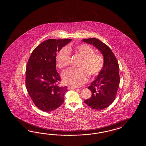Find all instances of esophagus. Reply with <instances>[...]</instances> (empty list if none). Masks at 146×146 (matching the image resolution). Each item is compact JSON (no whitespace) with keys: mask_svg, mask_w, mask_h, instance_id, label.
<instances>
[{"mask_svg":"<svg viewBox=\"0 0 146 146\" xmlns=\"http://www.w3.org/2000/svg\"><path fill=\"white\" fill-rule=\"evenodd\" d=\"M68 89H74H74H76V88H75V87H68Z\"/></svg>","mask_w":146,"mask_h":146,"instance_id":"obj_1","label":"esophagus"}]
</instances>
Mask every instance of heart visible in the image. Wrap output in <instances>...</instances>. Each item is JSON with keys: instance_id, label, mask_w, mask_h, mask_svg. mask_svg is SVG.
Instances as JSON below:
<instances>
[{"instance_id": "obj_1", "label": "heart", "mask_w": 146, "mask_h": 146, "mask_svg": "<svg viewBox=\"0 0 146 146\" xmlns=\"http://www.w3.org/2000/svg\"><path fill=\"white\" fill-rule=\"evenodd\" d=\"M80 56L82 59L78 69H69L62 74L64 84L74 87H80L87 80L88 74L90 77H96L102 70L104 59L102 55L95 51L88 44H79L74 46L62 47L56 54V64L59 69H63L69 65L70 54L69 52Z\"/></svg>"}]
</instances>
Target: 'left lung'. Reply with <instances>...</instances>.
<instances>
[{"mask_svg": "<svg viewBox=\"0 0 146 146\" xmlns=\"http://www.w3.org/2000/svg\"><path fill=\"white\" fill-rule=\"evenodd\" d=\"M82 40L93 45L102 53L104 59L102 70L88 88L92 94L90 98L84 101V103L91 109H106L114 101L119 84V68L117 60L111 49L99 40L89 38Z\"/></svg>", "mask_w": 146, "mask_h": 146, "instance_id": "1", "label": "left lung"}]
</instances>
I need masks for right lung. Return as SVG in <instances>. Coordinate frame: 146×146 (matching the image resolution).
<instances>
[{"mask_svg":"<svg viewBox=\"0 0 146 146\" xmlns=\"http://www.w3.org/2000/svg\"><path fill=\"white\" fill-rule=\"evenodd\" d=\"M72 39H49L32 52L26 67L25 84L35 106L45 112L58 108L64 102L67 87H59L60 77L56 70V52Z\"/></svg>","mask_w":146,"mask_h":146,"instance_id":"add662e5","label":"right lung"}]
</instances>
